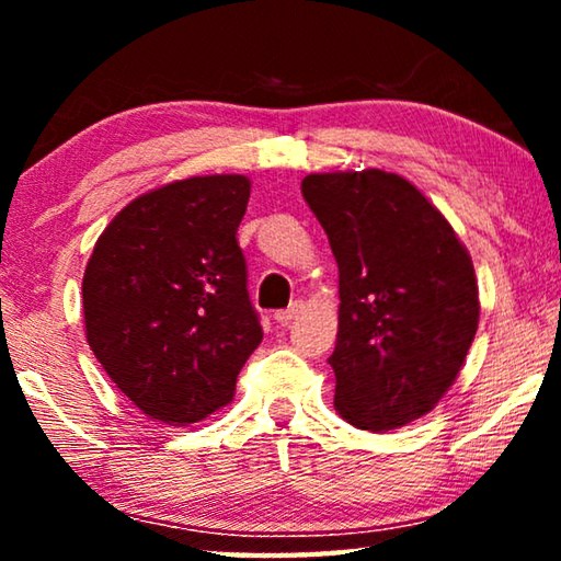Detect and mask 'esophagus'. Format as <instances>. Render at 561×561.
<instances>
[{"label":"esophagus","instance_id":"obj_1","mask_svg":"<svg viewBox=\"0 0 561 561\" xmlns=\"http://www.w3.org/2000/svg\"><path fill=\"white\" fill-rule=\"evenodd\" d=\"M299 311H301V301H294L291 307L274 311V321H277V324H282V327H287V324H291V319L297 317Z\"/></svg>","mask_w":561,"mask_h":561}]
</instances>
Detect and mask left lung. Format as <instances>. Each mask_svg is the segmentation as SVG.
Returning a JSON list of instances; mask_svg holds the SVG:
<instances>
[{"label":"left lung","instance_id":"left-lung-1","mask_svg":"<svg viewBox=\"0 0 561 561\" xmlns=\"http://www.w3.org/2000/svg\"><path fill=\"white\" fill-rule=\"evenodd\" d=\"M301 195L339 264L334 405L360 431L435 408L478 331L470 254L421 190L383 170L317 173Z\"/></svg>","mask_w":561,"mask_h":561}]
</instances>
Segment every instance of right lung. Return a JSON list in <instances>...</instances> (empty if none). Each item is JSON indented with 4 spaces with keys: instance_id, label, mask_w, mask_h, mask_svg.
<instances>
[{
    "instance_id": "1",
    "label": "right lung",
    "mask_w": 561,
    "mask_h": 561,
    "mask_svg": "<svg viewBox=\"0 0 561 561\" xmlns=\"http://www.w3.org/2000/svg\"><path fill=\"white\" fill-rule=\"evenodd\" d=\"M250 180L187 178L113 217L83 272L87 339L133 405L168 425L232 401L262 341L237 244Z\"/></svg>"
}]
</instances>
